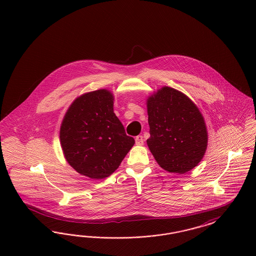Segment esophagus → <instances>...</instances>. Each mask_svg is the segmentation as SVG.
Instances as JSON below:
<instances>
[{"label":"esophagus","instance_id":"1","mask_svg":"<svg viewBox=\"0 0 256 256\" xmlns=\"http://www.w3.org/2000/svg\"><path fill=\"white\" fill-rule=\"evenodd\" d=\"M135 143H136V145H143L144 144V137L142 136V135H138V136H136V138H135Z\"/></svg>","mask_w":256,"mask_h":256}]
</instances>
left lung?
Wrapping results in <instances>:
<instances>
[{
    "label": "left lung",
    "mask_w": 256,
    "mask_h": 256,
    "mask_svg": "<svg viewBox=\"0 0 256 256\" xmlns=\"http://www.w3.org/2000/svg\"><path fill=\"white\" fill-rule=\"evenodd\" d=\"M150 137L146 144L159 166L183 174L200 162L207 130L195 104L180 91L164 86L146 100Z\"/></svg>",
    "instance_id": "1"
}]
</instances>
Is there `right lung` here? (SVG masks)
<instances>
[{
	"mask_svg": "<svg viewBox=\"0 0 256 256\" xmlns=\"http://www.w3.org/2000/svg\"><path fill=\"white\" fill-rule=\"evenodd\" d=\"M113 100L106 89L84 94L74 100L61 124L65 158L92 180L110 176L135 143L115 115Z\"/></svg>",
	"mask_w": 256,
	"mask_h": 256,
	"instance_id": "right-lung-1",
	"label": "right lung"
}]
</instances>
